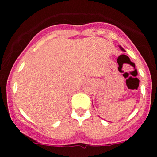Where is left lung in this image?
I'll return each mask as SVG.
<instances>
[{
  "label": "left lung",
  "mask_w": 157,
  "mask_h": 157,
  "mask_svg": "<svg viewBox=\"0 0 157 157\" xmlns=\"http://www.w3.org/2000/svg\"><path fill=\"white\" fill-rule=\"evenodd\" d=\"M118 47H119V48H120V49H121V51H123V52H125V50H124V48H122V47H121V45H118Z\"/></svg>",
  "instance_id": "8db88e82"
}]
</instances>
